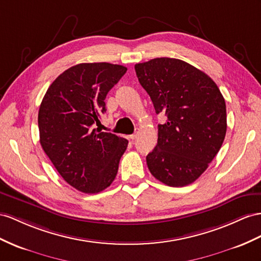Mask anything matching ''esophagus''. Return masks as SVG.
Wrapping results in <instances>:
<instances>
[{
  "label": "esophagus",
  "instance_id": "34e87169",
  "mask_svg": "<svg viewBox=\"0 0 261 261\" xmlns=\"http://www.w3.org/2000/svg\"><path fill=\"white\" fill-rule=\"evenodd\" d=\"M138 133H139L138 131L133 133V135H131V136H130V139H131V140H136V139L138 138Z\"/></svg>",
  "mask_w": 261,
  "mask_h": 261
}]
</instances>
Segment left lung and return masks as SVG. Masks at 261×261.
I'll return each instance as SVG.
<instances>
[{
  "instance_id": "obj_1",
  "label": "left lung",
  "mask_w": 261,
  "mask_h": 261,
  "mask_svg": "<svg viewBox=\"0 0 261 261\" xmlns=\"http://www.w3.org/2000/svg\"><path fill=\"white\" fill-rule=\"evenodd\" d=\"M135 69L155 112L166 116L158 125V144L146 155L151 174L173 188L189 185L224 142L225 99L210 76L181 59L154 58Z\"/></svg>"
}]
</instances>
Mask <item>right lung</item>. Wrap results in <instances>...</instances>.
<instances>
[{
    "mask_svg": "<svg viewBox=\"0 0 261 261\" xmlns=\"http://www.w3.org/2000/svg\"><path fill=\"white\" fill-rule=\"evenodd\" d=\"M125 71L109 63L72 66L53 82L39 107L43 150L65 181L83 193L110 186L128 146L126 139L96 128L107 93Z\"/></svg>",
    "mask_w": 261,
    "mask_h": 261,
    "instance_id": "right-lung-1",
    "label": "right lung"
}]
</instances>
